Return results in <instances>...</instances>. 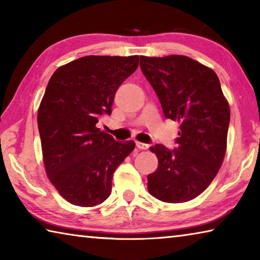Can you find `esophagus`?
Returning <instances> with one entry per match:
<instances>
[{
    "mask_svg": "<svg viewBox=\"0 0 260 260\" xmlns=\"http://www.w3.org/2000/svg\"><path fill=\"white\" fill-rule=\"evenodd\" d=\"M136 147H138L139 149H142V150H147V149L149 148V144L147 143H143V142H136Z\"/></svg>",
    "mask_w": 260,
    "mask_h": 260,
    "instance_id": "1",
    "label": "esophagus"
}]
</instances>
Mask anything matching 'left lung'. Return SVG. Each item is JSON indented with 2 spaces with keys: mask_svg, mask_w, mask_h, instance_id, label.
Instances as JSON below:
<instances>
[{
  "mask_svg": "<svg viewBox=\"0 0 260 260\" xmlns=\"http://www.w3.org/2000/svg\"><path fill=\"white\" fill-rule=\"evenodd\" d=\"M140 68L167 119L180 124L178 148L156 144L158 167L148 175L150 195L166 203L195 199L210 186L225 158L230 104L213 70L182 55L140 57Z\"/></svg>",
  "mask_w": 260,
  "mask_h": 260,
  "instance_id": "left-lung-1",
  "label": "left lung"
}]
</instances>
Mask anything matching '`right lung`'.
Instances as JSON below:
<instances>
[{
	"mask_svg": "<svg viewBox=\"0 0 260 260\" xmlns=\"http://www.w3.org/2000/svg\"><path fill=\"white\" fill-rule=\"evenodd\" d=\"M139 67V56H85L52 74L38 126L48 178L69 203L89 208L111 193L114 171L134 150L98 122L111 114L114 94Z\"/></svg>",
	"mask_w": 260,
	"mask_h": 260,
	"instance_id": "1",
	"label": "right lung"
}]
</instances>
